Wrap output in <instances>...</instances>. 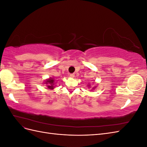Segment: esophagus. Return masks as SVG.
I'll use <instances>...</instances> for the list:
<instances>
[{"label":"esophagus","mask_w":147,"mask_h":147,"mask_svg":"<svg viewBox=\"0 0 147 147\" xmlns=\"http://www.w3.org/2000/svg\"><path fill=\"white\" fill-rule=\"evenodd\" d=\"M70 77L74 78V77H75V74H70Z\"/></svg>","instance_id":"esophagus-1"}]
</instances>
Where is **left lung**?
Segmentation results:
<instances>
[{
  "label": "left lung",
  "instance_id": "left-lung-1",
  "mask_svg": "<svg viewBox=\"0 0 147 147\" xmlns=\"http://www.w3.org/2000/svg\"><path fill=\"white\" fill-rule=\"evenodd\" d=\"M88 87L89 88H91V91H92V90H94V89H96V86H92L91 85V84H88Z\"/></svg>",
  "mask_w": 147,
  "mask_h": 147
}]
</instances>
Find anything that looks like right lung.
<instances>
[{
    "instance_id": "1",
    "label": "right lung",
    "mask_w": 147,
    "mask_h": 147,
    "mask_svg": "<svg viewBox=\"0 0 147 147\" xmlns=\"http://www.w3.org/2000/svg\"><path fill=\"white\" fill-rule=\"evenodd\" d=\"M56 80L54 78H49L46 79L43 84H46L47 88L50 90H53L55 88V83Z\"/></svg>"
}]
</instances>
